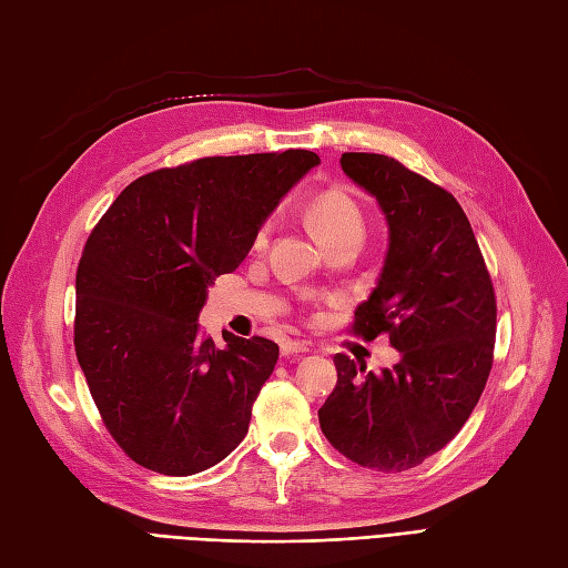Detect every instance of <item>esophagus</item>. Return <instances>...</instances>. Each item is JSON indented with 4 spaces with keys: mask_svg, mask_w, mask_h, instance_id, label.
Listing matches in <instances>:
<instances>
[{
    "mask_svg": "<svg viewBox=\"0 0 568 568\" xmlns=\"http://www.w3.org/2000/svg\"><path fill=\"white\" fill-rule=\"evenodd\" d=\"M301 353H307V343L305 341H298V338H286L282 343V355L288 357V355H301Z\"/></svg>",
    "mask_w": 568,
    "mask_h": 568,
    "instance_id": "obj_1",
    "label": "esophagus"
}]
</instances>
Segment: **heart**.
Masks as SVG:
<instances>
[{
  "label": "heart",
  "instance_id": "heart-1",
  "mask_svg": "<svg viewBox=\"0 0 568 568\" xmlns=\"http://www.w3.org/2000/svg\"><path fill=\"white\" fill-rule=\"evenodd\" d=\"M307 217L313 220V225L322 234L326 244L343 242V239H365V213L359 209V203L341 189H326L320 192L311 205H307ZM272 222H263L253 236V251H265L270 244Z\"/></svg>",
  "mask_w": 568,
  "mask_h": 568
}]
</instances>
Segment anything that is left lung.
<instances>
[{"label":"left lung","instance_id":"1","mask_svg":"<svg viewBox=\"0 0 568 568\" xmlns=\"http://www.w3.org/2000/svg\"><path fill=\"white\" fill-rule=\"evenodd\" d=\"M341 168L376 196L390 230L379 284L351 332L386 334L403 359L367 372L336 353L320 426L343 457L395 474L445 448L476 407L495 357V288L450 192L384 153H343Z\"/></svg>","mask_w":568,"mask_h":568}]
</instances>
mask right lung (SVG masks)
<instances>
[{
	"label": "right lung",
	"mask_w": 568,
	"mask_h": 568,
	"mask_svg": "<svg viewBox=\"0 0 568 568\" xmlns=\"http://www.w3.org/2000/svg\"><path fill=\"white\" fill-rule=\"evenodd\" d=\"M320 156H205L128 184L88 236L73 341L106 432L132 462L189 476L244 440L277 365L270 338L199 336L205 288L234 272L274 205Z\"/></svg>",
	"instance_id": "add662e5"
}]
</instances>
